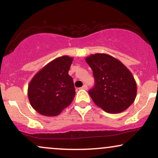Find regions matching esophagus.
<instances>
[{
    "label": "esophagus",
    "instance_id": "1",
    "mask_svg": "<svg viewBox=\"0 0 158 158\" xmlns=\"http://www.w3.org/2000/svg\"><path fill=\"white\" fill-rule=\"evenodd\" d=\"M81 89H83V90H87V89H88V86H87L86 85H83L82 87H81Z\"/></svg>",
    "mask_w": 158,
    "mask_h": 158
}]
</instances>
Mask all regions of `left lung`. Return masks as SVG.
<instances>
[{"label":"left lung","instance_id":"1","mask_svg":"<svg viewBox=\"0 0 158 158\" xmlns=\"http://www.w3.org/2000/svg\"><path fill=\"white\" fill-rule=\"evenodd\" d=\"M85 61L95 79L94 88L88 91L94 103L107 113L118 114L126 110L137 95V84L130 70L108 54H94Z\"/></svg>","mask_w":158,"mask_h":158}]
</instances>
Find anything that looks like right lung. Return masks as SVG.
Segmentation results:
<instances>
[{
    "label": "right lung",
    "instance_id": "right-lung-1",
    "mask_svg": "<svg viewBox=\"0 0 158 158\" xmlns=\"http://www.w3.org/2000/svg\"><path fill=\"white\" fill-rule=\"evenodd\" d=\"M72 61L73 58L68 56L54 59L39 70L29 84V100L41 115H59L73 101L75 88L68 74Z\"/></svg>",
    "mask_w": 158,
    "mask_h": 158
}]
</instances>
